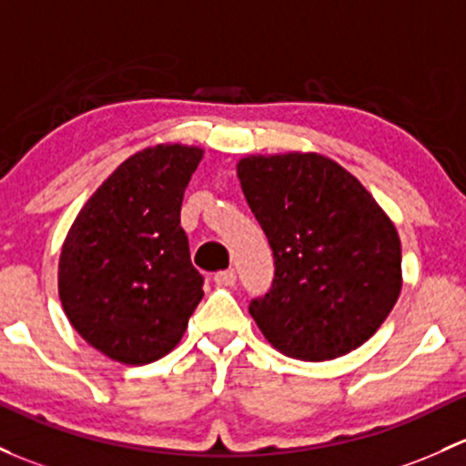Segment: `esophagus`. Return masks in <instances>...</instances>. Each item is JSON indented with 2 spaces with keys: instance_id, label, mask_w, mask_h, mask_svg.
Wrapping results in <instances>:
<instances>
[{
  "instance_id": "obj_1",
  "label": "esophagus",
  "mask_w": 466,
  "mask_h": 466,
  "mask_svg": "<svg viewBox=\"0 0 466 466\" xmlns=\"http://www.w3.org/2000/svg\"><path fill=\"white\" fill-rule=\"evenodd\" d=\"M214 283L220 288H232L237 283V272L234 270H223L214 274Z\"/></svg>"
}]
</instances>
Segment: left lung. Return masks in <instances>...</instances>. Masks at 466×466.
Listing matches in <instances>:
<instances>
[{"mask_svg":"<svg viewBox=\"0 0 466 466\" xmlns=\"http://www.w3.org/2000/svg\"><path fill=\"white\" fill-rule=\"evenodd\" d=\"M274 254L266 297L249 303L272 349L303 361L349 355L375 335L401 290V243L369 189L315 151L237 163Z\"/></svg>","mask_w":466,"mask_h":466,"instance_id":"obj_1","label":"left lung"}]
</instances>
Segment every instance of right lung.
<instances>
[{"label":"right lung","instance_id":"1","mask_svg":"<svg viewBox=\"0 0 466 466\" xmlns=\"http://www.w3.org/2000/svg\"><path fill=\"white\" fill-rule=\"evenodd\" d=\"M203 154L180 143L136 151L91 194L62 243L65 315L109 360L143 366L165 357L203 299L180 228L185 187Z\"/></svg>","mask_w":466,"mask_h":466}]
</instances>
